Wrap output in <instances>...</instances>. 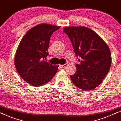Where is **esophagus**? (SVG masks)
I'll return each instance as SVG.
<instances>
[{
  "label": "esophagus",
  "mask_w": 121,
  "mask_h": 121,
  "mask_svg": "<svg viewBox=\"0 0 121 121\" xmlns=\"http://www.w3.org/2000/svg\"><path fill=\"white\" fill-rule=\"evenodd\" d=\"M68 65H69V64H68V63H66V64H64V65H60V66L61 68H66V67L67 66H68Z\"/></svg>",
  "instance_id": "esophagus-1"
}]
</instances>
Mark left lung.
Wrapping results in <instances>:
<instances>
[{
    "label": "left lung",
    "instance_id": "obj_1",
    "mask_svg": "<svg viewBox=\"0 0 121 121\" xmlns=\"http://www.w3.org/2000/svg\"><path fill=\"white\" fill-rule=\"evenodd\" d=\"M64 33L71 41L79 64L73 83L83 91H90L102 83L111 68L112 57L108 45L94 30L85 27H65ZM78 59V58H77Z\"/></svg>",
    "mask_w": 121,
    "mask_h": 121
}]
</instances>
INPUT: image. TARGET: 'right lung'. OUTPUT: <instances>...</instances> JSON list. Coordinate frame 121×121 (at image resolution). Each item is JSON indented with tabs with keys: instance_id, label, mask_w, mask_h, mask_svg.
<instances>
[{
	"instance_id": "1",
	"label": "right lung",
	"mask_w": 121,
	"mask_h": 121,
	"mask_svg": "<svg viewBox=\"0 0 121 121\" xmlns=\"http://www.w3.org/2000/svg\"><path fill=\"white\" fill-rule=\"evenodd\" d=\"M60 27L42 23L28 30L17 50L14 64L18 74L24 81L35 86L46 84L55 75L59 65L45 61L49 55L50 37Z\"/></svg>"
}]
</instances>
